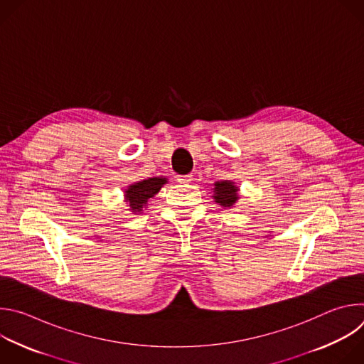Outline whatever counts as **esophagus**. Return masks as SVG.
Segmentation results:
<instances>
[{
	"label": "esophagus",
	"mask_w": 364,
	"mask_h": 364,
	"mask_svg": "<svg viewBox=\"0 0 364 364\" xmlns=\"http://www.w3.org/2000/svg\"><path fill=\"white\" fill-rule=\"evenodd\" d=\"M176 178H177V181H180V183H190V181H193V176H191V174H187V176H177Z\"/></svg>",
	"instance_id": "esophagus-1"
}]
</instances>
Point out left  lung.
I'll use <instances>...</instances> for the list:
<instances>
[{
  "mask_svg": "<svg viewBox=\"0 0 364 364\" xmlns=\"http://www.w3.org/2000/svg\"><path fill=\"white\" fill-rule=\"evenodd\" d=\"M215 196L213 198L216 203H220L223 207H230L236 203L237 197V187L232 181H220L215 183Z\"/></svg>",
  "mask_w": 364,
  "mask_h": 364,
  "instance_id": "obj_1",
  "label": "left lung"
}]
</instances>
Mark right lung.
Returning <instances> with one entry per match:
<instances>
[{
	"label": "right lung",
	"instance_id": "add662e5",
	"mask_svg": "<svg viewBox=\"0 0 364 364\" xmlns=\"http://www.w3.org/2000/svg\"><path fill=\"white\" fill-rule=\"evenodd\" d=\"M166 183H167L166 178L154 177V178H148L129 186L128 190L125 191L127 193L125 197L129 203L131 210L141 212L142 207L146 205V201L157 194Z\"/></svg>",
	"mask_w": 364,
	"mask_h": 364
}]
</instances>
